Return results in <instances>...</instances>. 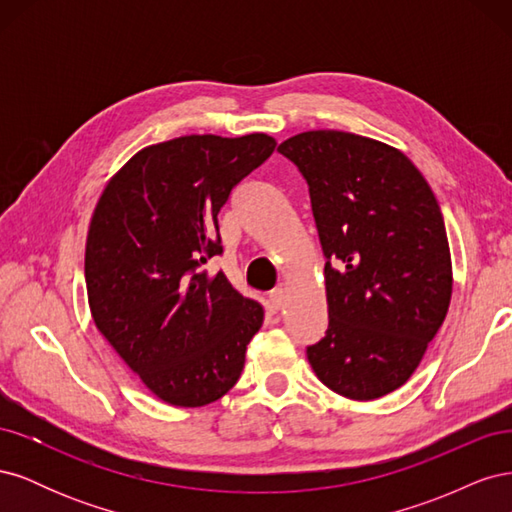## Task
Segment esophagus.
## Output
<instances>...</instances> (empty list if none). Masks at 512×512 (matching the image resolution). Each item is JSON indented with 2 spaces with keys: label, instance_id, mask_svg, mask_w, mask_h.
I'll use <instances>...</instances> for the list:
<instances>
[{
  "label": "esophagus",
  "instance_id": "obj_1",
  "mask_svg": "<svg viewBox=\"0 0 512 512\" xmlns=\"http://www.w3.org/2000/svg\"><path fill=\"white\" fill-rule=\"evenodd\" d=\"M284 288H275V290H271V294H269V307H271V312H280L282 309V305H284Z\"/></svg>",
  "mask_w": 512,
  "mask_h": 512
}]
</instances>
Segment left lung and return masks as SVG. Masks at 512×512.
<instances>
[{
    "label": "left lung",
    "instance_id": "left-lung-1",
    "mask_svg": "<svg viewBox=\"0 0 512 512\" xmlns=\"http://www.w3.org/2000/svg\"><path fill=\"white\" fill-rule=\"evenodd\" d=\"M277 151L309 185L327 258L329 329L307 361L337 395H389L414 374L451 303L438 200L404 153L374 138L312 130Z\"/></svg>",
    "mask_w": 512,
    "mask_h": 512
}]
</instances>
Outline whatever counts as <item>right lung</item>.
I'll list each match as a JSON object with an SVG mask.
<instances>
[{
  "label": "right lung",
  "mask_w": 512,
  "mask_h": 512,
  "mask_svg": "<svg viewBox=\"0 0 512 512\" xmlns=\"http://www.w3.org/2000/svg\"><path fill=\"white\" fill-rule=\"evenodd\" d=\"M275 138L190 134L149 145L98 200L85 245L89 309L147 389L200 408L237 384L262 305L245 299L209 258L222 254L218 213L265 162Z\"/></svg>",
  "instance_id": "obj_1"
}]
</instances>
